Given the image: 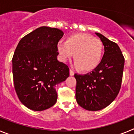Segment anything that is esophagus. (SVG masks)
I'll use <instances>...</instances> for the list:
<instances>
[{
  "instance_id": "obj_1",
  "label": "esophagus",
  "mask_w": 134,
  "mask_h": 134,
  "mask_svg": "<svg viewBox=\"0 0 134 134\" xmlns=\"http://www.w3.org/2000/svg\"><path fill=\"white\" fill-rule=\"evenodd\" d=\"M74 74V72H73L72 70L71 69H70V76H73Z\"/></svg>"
}]
</instances>
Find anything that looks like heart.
Masks as SVG:
<instances>
[{"label": "heart", "instance_id": "heart-1", "mask_svg": "<svg viewBox=\"0 0 134 134\" xmlns=\"http://www.w3.org/2000/svg\"><path fill=\"white\" fill-rule=\"evenodd\" d=\"M57 49L62 61L65 62L74 55L75 66L84 72L95 69L103 57V44L100 40L86 34L70 35L66 41H60Z\"/></svg>", "mask_w": 134, "mask_h": 134}]
</instances>
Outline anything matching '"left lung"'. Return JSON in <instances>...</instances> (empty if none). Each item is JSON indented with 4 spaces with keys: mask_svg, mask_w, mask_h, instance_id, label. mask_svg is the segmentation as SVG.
I'll list each match as a JSON object with an SVG mask.
<instances>
[{
    "mask_svg": "<svg viewBox=\"0 0 134 134\" xmlns=\"http://www.w3.org/2000/svg\"><path fill=\"white\" fill-rule=\"evenodd\" d=\"M104 46L105 52L99 66L86 74H74L76 99L88 111H99L113 102L121 85L124 57L120 48L102 34L95 33Z\"/></svg>",
    "mask_w": 134,
    "mask_h": 134,
    "instance_id": "1",
    "label": "left lung"
}]
</instances>
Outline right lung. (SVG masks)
Returning <instances> with one entry per match:
<instances>
[{
  "instance_id": "1",
  "label": "right lung",
  "mask_w": 134,
  "mask_h": 134,
  "mask_svg": "<svg viewBox=\"0 0 134 134\" xmlns=\"http://www.w3.org/2000/svg\"><path fill=\"white\" fill-rule=\"evenodd\" d=\"M64 33L40 27L20 40L14 53L13 74L19 99L27 108L37 111L55 104L57 85L69 76V68L57 60V44Z\"/></svg>"
}]
</instances>
